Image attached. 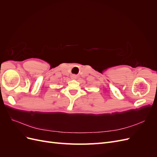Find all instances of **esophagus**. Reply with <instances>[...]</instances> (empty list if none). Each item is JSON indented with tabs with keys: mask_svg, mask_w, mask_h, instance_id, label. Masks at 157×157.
Wrapping results in <instances>:
<instances>
[{
	"mask_svg": "<svg viewBox=\"0 0 157 157\" xmlns=\"http://www.w3.org/2000/svg\"><path fill=\"white\" fill-rule=\"evenodd\" d=\"M76 78H77V76H76L75 75H71V78H73V79H75Z\"/></svg>",
	"mask_w": 157,
	"mask_h": 157,
	"instance_id": "1",
	"label": "esophagus"
}]
</instances>
